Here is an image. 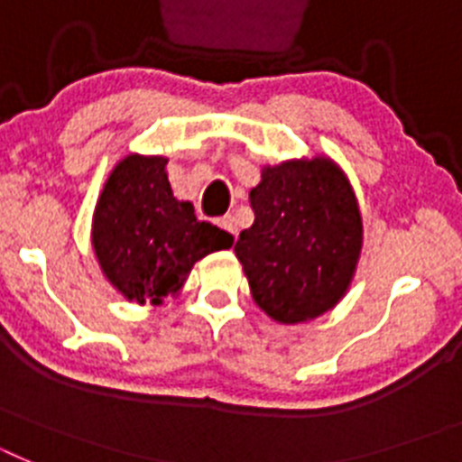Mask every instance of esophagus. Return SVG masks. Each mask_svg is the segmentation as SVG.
Returning a JSON list of instances; mask_svg holds the SVG:
<instances>
[{
  "label": "esophagus",
  "instance_id": "obj_1",
  "mask_svg": "<svg viewBox=\"0 0 462 462\" xmlns=\"http://www.w3.org/2000/svg\"><path fill=\"white\" fill-rule=\"evenodd\" d=\"M217 224H219V228H224L228 236H234V238L238 236V224H236L234 215H224L222 219H217Z\"/></svg>",
  "mask_w": 462,
  "mask_h": 462
}]
</instances>
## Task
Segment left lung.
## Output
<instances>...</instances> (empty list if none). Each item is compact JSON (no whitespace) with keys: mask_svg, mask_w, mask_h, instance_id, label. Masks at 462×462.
<instances>
[{"mask_svg":"<svg viewBox=\"0 0 462 462\" xmlns=\"http://www.w3.org/2000/svg\"><path fill=\"white\" fill-rule=\"evenodd\" d=\"M250 203L254 224L240 231L234 252L254 303L277 324H303L336 308L363 247L345 171L324 154L263 166Z\"/></svg>","mask_w":462,"mask_h":462,"instance_id":"left-lung-1","label":"left lung"}]
</instances>
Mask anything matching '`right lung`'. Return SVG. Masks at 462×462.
Listing matches in <instances>:
<instances>
[{"mask_svg": "<svg viewBox=\"0 0 462 462\" xmlns=\"http://www.w3.org/2000/svg\"><path fill=\"white\" fill-rule=\"evenodd\" d=\"M169 159L126 154L110 171L92 215V247L106 280L138 305L178 296L196 261L228 250L234 236L199 222L171 189Z\"/></svg>", "mask_w": 462, "mask_h": 462, "instance_id": "1", "label": "right lung"}]
</instances>
